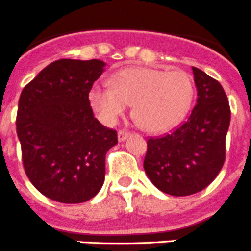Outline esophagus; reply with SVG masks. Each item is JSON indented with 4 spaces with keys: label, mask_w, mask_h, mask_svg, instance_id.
<instances>
[{
    "label": "esophagus",
    "mask_w": 251,
    "mask_h": 251,
    "mask_svg": "<svg viewBox=\"0 0 251 251\" xmlns=\"http://www.w3.org/2000/svg\"><path fill=\"white\" fill-rule=\"evenodd\" d=\"M128 137H129V132H127V130H119L118 132V141L119 142L126 141Z\"/></svg>",
    "instance_id": "34e87169"
}]
</instances>
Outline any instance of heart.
<instances>
[{
  "label": "heart",
  "instance_id": "b5f03b06",
  "mask_svg": "<svg viewBox=\"0 0 251 251\" xmlns=\"http://www.w3.org/2000/svg\"><path fill=\"white\" fill-rule=\"evenodd\" d=\"M194 83L181 70L128 68L113 75V86L95 84L89 101L99 119L117 123L133 104V114L147 132H165L182 121L191 106Z\"/></svg>",
  "mask_w": 251,
  "mask_h": 251
}]
</instances>
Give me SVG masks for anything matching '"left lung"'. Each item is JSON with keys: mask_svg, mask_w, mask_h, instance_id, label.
<instances>
[{"mask_svg": "<svg viewBox=\"0 0 251 251\" xmlns=\"http://www.w3.org/2000/svg\"><path fill=\"white\" fill-rule=\"evenodd\" d=\"M196 105L187 121L167 136L150 138L143 167L159 191L188 196L216 178L225 162L230 105L223 86L192 66Z\"/></svg>", "mask_w": 251, "mask_h": 251, "instance_id": "1", "label": "left lung"}]
</instances>
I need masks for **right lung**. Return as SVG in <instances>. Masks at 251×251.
<instances>
[{
  "label": "right lung",
  "instance_id": "obj_1",
  "mask_svg": "<svg viewBox=\"0 0 251 251\" xmlns=\"http://www.w3.org/2000/svg\"><path fill=\"white\" fill-rule=\"evenodd\" d=\"M104 66L97 59L56 60L20 95L16 129L25 172L37 191L57 202H85L98 194L105 154L118 143L89 101Z\"/></svg>",
  "mask_w": 251,
  "mask_h": 251
}]
</instances>
